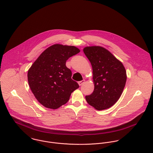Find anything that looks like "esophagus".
<instances>
[{"mask_svg": "<svg viewBox=\"0 0 153 153\" xmlns=\"http://www.w3.org/2000/svg\"><path fill=\"white\" fill-rule=\"evenodd\" d=\"M85 80H81V81H80V82H78V84H79V86H81V85H82L84 83H85Z\"/></svg>", "mask_w": 153, "mask_h": 153, "instance_id": "1", "label": "esophagus"}]
</instances>
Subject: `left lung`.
Here are the masks:
<instances>
[{"mask_svg": "<svg viewBox=\"0 0 153 153\" xmlns=\"http://www.w3.org/2000/svg\"><path fill=\"white\" fill-rule=\"evenodd\" d=\"M91 63L94 91L85 97L87 102L98 110L112 107L120 98L127 76L123 64L110 51L101 46L83 49Z\"/></svg>", "mask_w": 153, "mask_h": 153, "instance_id": "1", "label": "left lung"}]
</instances>
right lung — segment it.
<instances>
[{
  "label": "right lung",
  "instance_id": "obj_1",
  "mask_svg": "<svg viewBox=\"0 0 153 153\" xmlns=\"http://www.w3.org/2000/svg\"><path fill=\"white\" fill-rule=\"evenodd\" d=\"M80 52L74 46L55 44L45 50L28 71L30 88L44 107L56 109L66 104L71 94L79 88L71 79L67 60Z\"/></svg>",
  "mask_w": 153,
  "mask_h": 153
}]
</instances>
